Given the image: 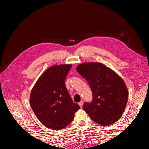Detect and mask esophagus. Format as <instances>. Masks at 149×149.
Returning <instances> with one entry per match:
<instances>
[{"instance_id":"obj_1","label":"esophagus","mask_w":149,"mask_h":149,"mask_svg":"<svg viewBox=\"0 0 149 149\" xmlns=\"http://www.w3.org/2000/svg\"><path fill=\"white\" fill-rule=\"evenodd\" d=\"M78 104L79 105V106H80L81 107H82V106H83V101H81L78 103Z\"/></svg>"}]
</instances>
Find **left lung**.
<instances>
[{"mask_svg": "<svg viewBox=\"0 0 149 149\" xmlns=\"http://www.w3.org/2000/svg\"><path fill=\"white\" fill-rule=\"evenodd\" d=\"M93 93L91 102L83 109L95 123L102 125L114 123L123 115L128 100V90L120 76L100 63H85L77 66Z\"/></svg>", "mask_w": 149, "mask_h": 149, "instance_id": "8db88e82", "label": "left lung"}]
</instances>
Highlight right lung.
Listing matches in <instances>:
<instances>
[{
  "mask_svg": "<svg viewBox=\"0 0 149 149\" xmlns=\"http://www.w3.org/2000/svg\"><path fill=\"white\" fill-rule=\"evenodd\" d=\"M71 65L52 66L40 76L31 91L30 103L45 127L61 130L69 125L79 108L73 102L65 85Z\"/></svg>",
  "mask_w": 149,
  "mask_h": 149,
  "instance_id": "obj_1",
  "label": "right lung"
}]
</instances>
